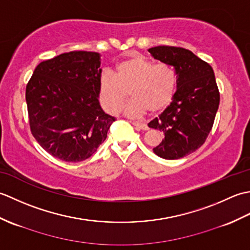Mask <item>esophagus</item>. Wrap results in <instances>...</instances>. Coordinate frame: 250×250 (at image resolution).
I'll return each instance as SVG.
<instances>
[{
    "instance_id": "1",
    "label": "esophagus",
    "mask_w": 250,
    "mask_h": 250,
    "mask_svg": "<svg viewBox=\"0 0 250 250\" xmlns=\"http://www.w3.org/2000/svg\"><path fill=\"white\" fill-rule=\"evenodd\" d=\"M132 124H133L137 129H141V130H148L149 128H148V125H146V124H143V122H139V121H133L132 122Z\"/></svg>"
}]
</instances>
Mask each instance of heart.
I'll list each match as a JSON object with an SVG mask.
<instances>
[{
	"label": "heart",
	"instance_id": "heart-1",
	"mask_svg": "<svg viewBox=\"0 0 250 250\" xmlns=\"http://www.w3.org/2000/svg\"><path fill=\"white\" fill-rule=\"evenodd\" d=\"M177 73L168 63H155L144 57H132L116 66L115 75L103 72L99 79V100L106 111L117 114L129 99L125 114L131 117L157 114L171 104L177 89Z\"/></svg>",
	"mask_w": 250,
	"mask_h": 250
}]
</instances>
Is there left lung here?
Returning <instances> with one entry per match:
<instances>
[{"mask_svg": "<svg viewBox=\"0 0 250 250\" xmlns=\"http://www.w3.org/2000/svg\"><path fill=\"white\" fill-rule=\"evenodd\" d=\"M148 51L177 73V90L171 104L148 124L164 137L153 152L167 160H176L205 143L218 110L219 90L213 67L192 51L174 46H157Z\"/></svg>", "mask_w": 250, "mask_h": 250, "instance_id": "left-lung-1", "label": "left lung"}]
</instances>
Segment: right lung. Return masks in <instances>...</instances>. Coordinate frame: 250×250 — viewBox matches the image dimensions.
Wrapping results in <instances>:
<instances>
[{
	"mask_svg": "<svg viewBox=\"0 0 250 250\" xmlns=\"http://www.w3.org/2000/svg\"><path fill=\"white\" fill-rule=\"evenodd\" d=\"M100 54L71 51L41 62L26 84L31 133L52 157L79 162L106 140L115 117L99 103Z\"/></svg>",
	"mask_w": 250,
	"mask_h": 250,
	"instance_id": "right-lung-1",
	"label": "right lung"
}]
</instances>
